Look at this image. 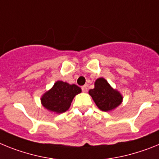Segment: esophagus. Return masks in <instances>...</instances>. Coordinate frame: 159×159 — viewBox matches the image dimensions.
<instances>
[{
    "label": "esophagus",
    "mask_w": 159,
    "mask_h": 159,
    "mask_svg": "<svg viewBox=\"0 0 159 159\" xmlns=\"http://www.w3.org/2000/svg\"><path fill=\"white\" fill-rule=\"evenodd\" d=\"M81 89H82V91L83 92H87V86L86 85H83V86H81Z\"/></svg>",
    "instance_id": "34e87169"
}]
</instances>
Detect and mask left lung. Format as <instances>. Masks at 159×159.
<instances>
[{
	"label": "left lung",
	"mask_w": 159,
	"mask_h": 159,
	"mask_svg": "<svg viewBox=\"0 0 159 159\" xmlns=\"http://www.w3.org/2000/svg\"><path fill=\"white\" fill-rule=\"evenodd\" d=\"M89 94L98 109L105 112L117 108L123 100L119 91L114 89L104 78H99L95 81L94 88L89 89Z\"/></svg>",
	"instance_id": "8db88e82"
}]
</instances>
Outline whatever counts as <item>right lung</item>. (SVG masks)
Wrapping results in <instances>:
<instances>
[{"mask_svg": "<svg viewBox=\"0 0 159 159\" xmlns=\"http://www.w3.org/2000/svg\"><path fill=\"white\" fill-rule=\"evenodd\" d=\"M81 92V89L77 85L57 81L41 96V105L50 112L61 114L69 110L74 97Z\"/></svg>", "mask_w": 159, "mask_h": 159, "instance_id": "1", "label": "right lung"}]
</instances>
